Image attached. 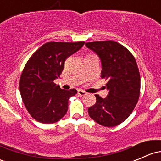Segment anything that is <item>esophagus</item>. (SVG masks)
I'll return each mask as SVG.
<instances>
[{
  "label": "esophagus",
  "mask_w": 161,
  "mask_h": 161,
  "mask_svg": "<svg viewBox=\"0 0 161 161\" xmlns=\"http://www.w3.org/2000/svg\"><path fill=\"white\" fill-rule=\"evenodd\" d=\"M77 94H78L79 96L84 97V96H85L86 94H87V93H86L85 91H82V90H78V91H77Z\"/></svg>",
  "instance_id": "obj_1"
}]
</instances>
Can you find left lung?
Here are the masks:
<instances>
[{"instance_id": "left-lung-1", "label": "left lung", "mask_w": 161, "mask_h": 161, "mask_svg": "<svg viewBox=\"0 0 161 161\" xmlns=\"http://www.w3.org/2000/svg\"><path fill=\"white\" fill-rule=\"evenodd\" d=\"M86 47L99 57L102 78L108 95L103 99L95 94L97 102L88 108L89 116L108 127L124 122L135 108L140 96L141 77L135 58L128 50L114 41H94Z\"/></svg>"}]
</instances>
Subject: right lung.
I'll return each mask as SVG.
<instances>
[{"label": "right lung", "mask_w": 161, "mask_h": 161, "mask_svg": "<svg viewBox=\"0 0 161 161\" xmlns=\"http://www.w3.org/2000/svg\"><path fill=\"white\" fill-rule=\"evenodd\" d=\"M84 44V41L46 43L27 62L19 87L27 111L37 121L53 124L66 114L69 98L77 91L60 89L53 80L60 77L65 60Z\"/></svg>", "instance_id": "add662e5"}]
</instances>
